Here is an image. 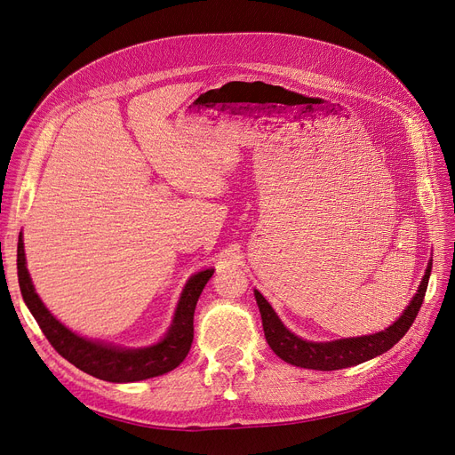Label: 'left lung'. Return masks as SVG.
Here are the masks:
<instances>
[{
  "mask_svg": "<svg viewBox=\"0 0 455 455\" xmlns=\"http://www.w3.org/2000/svg\"><path fill=\"white\" fill-rule=\"evenodd\" d=\"M429 273H431V260L426 267L419 291L414 293L409 307L388 329L375 334H368V337L340 339L332 342H308L295 337L293 332H290L283 325L279 315L275 314V310L266 301L264 295L259 290H254V298H256V303H259L260 315H262L266 340L269 347L275 351L276 357H281L288 364L308 368V370L329 371V370L349 368L355 364H361L364 361H370L373 357H378V355L388 351L394 344H398L405 337V332L412 325L414 318H417V314L422 307L427 283H429Z\"/></svg>",
  "mask_w": 455,
  "mask_h": 455,
  "instance_id": "left-lung-1",
  "label": "left lung"
}]
</instances>
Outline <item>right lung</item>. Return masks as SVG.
<instances>
[{"instance_id":"right-lung-1","label":"right lung","mask_w":455,"mask_h":455,"mask_svg":"<svg viewBox=\"0 0 455 455\" xmlns=\"http://www.w3.org/2000/svg\"><path fill=\"white\" fill-rule=\"evenodd\" d=\"M16 267L22 298L53 349L76 368L92 375V378L111 383H133L150 379L156 378V375H164L174 370L186 359L193 342L195 307L210 276L213 275V269H204L193 275L188 281L180 295L179 307H176L172 323L162 342L140 349H124L77 337L76 332L53 318L33 288L29 271L26 267L22 232L18 235Z\"/></svg>"}]
</instances>
